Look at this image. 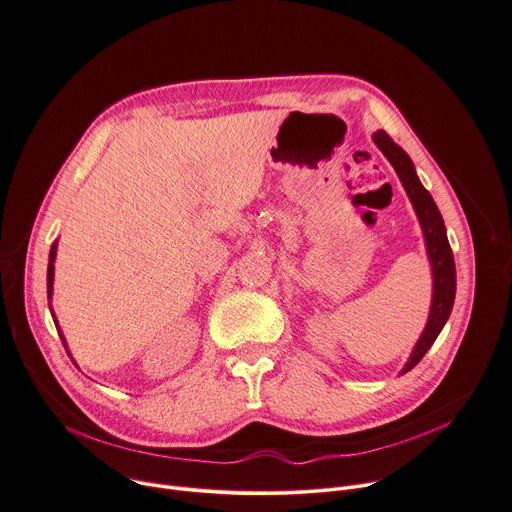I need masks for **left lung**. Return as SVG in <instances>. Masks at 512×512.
Returning <instances> with one entry per match:
<instances>
[{
	"instance_id": "8db88e82",
	"label": "left lung",
	"mask_w": 512,
	"mask_h": 512,
	"mask_svg": "<svg viewBox=\"0 0 512 512\" xmlns=\"http://www.w3.org/2000/svg\"><path fill=\"white\" fill-rule=\"evenodd\" d=\"M371 138H374L376 147L384 153V157L394 167V171L402 183V188L414 208V214H416L418 222H421V230L425 237V249H427L431 275H433V298H431L429 318L425 324V331L414 343L410 357L406 359L404 367L400 369V376H404L406 371H410L418 361L425 357V353L431 349V345L443 331L445 322L451 314L453 300H455V261H453V253H451V247L447 241L443 216H441L433 196L425 190L421 179H418L414 163L410 161L406 151L402 147H398L384 130L374 132V136Z\"/></svg>"
}]
</instances>
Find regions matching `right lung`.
I'll return each mask as SVG.
<instances>
[{"label":"right lung","mask_w":512,"mask_h":512,"mask_svg":"<svg viewBox=\"0 0 512 512\" xmlns=\"http://www.w3.org/2000/svg\"><path fill=\"white\" fill-rule=\"evenodd\" d=\"M57 247H59V241H55L53 243V247H51V253H49V269H46V296H49V302L53 300V284H55V259H57ZM49 308H51V304H49ZM51 314H53V320H55V327H57V331H59V335H61V341H63V345H65V349H67V341H65V335L61 333V327H59V320H57V316H55V312L51 310ZM69 353V351H67ZM71 355V353H69Z\"/></svg>","instance_id":"add662e5"}]
</instances>
